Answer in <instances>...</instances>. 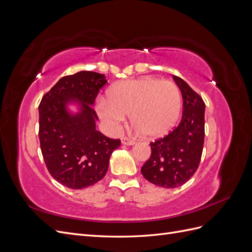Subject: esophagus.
Instances as JSON below:
<instances>
[{
  "instance_id": "obj_1",
  "label": "esophagus",
  "mask_w": 252,
  "mask_h": 252,
  "mask_svg": "<svg viewBox=\"0 0 252 252\" xmlns=\"http://www.w3.org/2000/svg\"><path fill=\"white\" fill-rule=\"evenodd\" d=\"M122 144H124V145H133V144H135V141L130 139V138H127V136H123V138H122Z\"/></svg>"
}]
</instances>
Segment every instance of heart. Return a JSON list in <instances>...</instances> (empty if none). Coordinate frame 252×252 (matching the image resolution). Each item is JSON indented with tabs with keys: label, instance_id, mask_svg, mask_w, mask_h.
Returning a JSON list of instances; mask_svg holds the SVG:
<instances>
[{
	"label": "heart",
	"instance_id": "1",
	"mask_svg": "<svg viewBox=\"0 0 252 252\" xmlns=\"http://www.w3.org/2000/svg\"><path fill=\"white\" fill-rule=\"evenodd\" d=\"M183 108L177 84L143 77L116 84L107 94V104L100 103L97 112L103 120L118 124L129 114L139 133L149 139L168 134L178 124Z\"/></svg>",
	"mask_w": 252,
	"mask_h": 252
}]
</instances>
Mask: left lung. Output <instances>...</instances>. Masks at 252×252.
<instances>
[{"instance_id": "obj_1", "label": "left lung", "mask_w": 252, "mask_h": 252, "mask_svg": "<svg viewBox=\"0 0 252 252\" xmlns=\"http://www.w3.org/2000/svg\"><path fill=\"white\" fill-rule=\"evenodd\" d=\"M183 97L180 124L163 138L150 142L151 156L141 172L152 184L179 187L191 179L200 165L205 136V103L200 94L173 75Z\"/></svg>"}]
</instances>
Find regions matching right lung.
Here are the masks:
<instances>
[{
	"label": "right lung",
	"instance_id": "obj_1",
	"mask_svg": "<svg viewBox=\"0 0 252 252\" xmlns=\"http://www.w3.org/2000/svg\"><path fill=\"white\" fill-rule=\"evenodd\" d=\"M106 83L104 74L79 71L60 79L41 100L39 139L44 162L51 177L68 188L82 189L102 180L112 151L121 145L120 139L95 129L97 114L90 105ZM71 98L83 101L77 116L64 110Z\"/></svg>",
	"mask_w": 252,
	"mask_h": 252
}]
</instances>
